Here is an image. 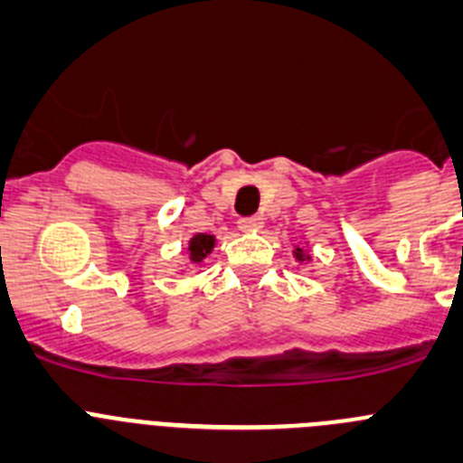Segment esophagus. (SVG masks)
I'll use <instances>...</instances> for the list:
<instances>
[{
    "mask_svg": "<svg viewBox=\"0 0 463 463\" xmlns=\"http://www.w3.org/2000/svg\"><path fill=\"white\" fill-rule=\"evenodd\" d=\"M262 223L260 216H241L240 222H237V226L241 228V231H253V228H258Z\"/></svg>",
    "mask_w": 463,
    "mask_h": 463,
    "instance_id": "1",
    "label": "esophagus"
}]
</instances>
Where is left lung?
<instances>
[{
	"label": "left lung",
	"instance_id": "obj_1",
	"mask_svg": "<svg viewBox=\"0 0 463 463\" xmlns=\"http://www.w3.org/2000/svg\"><path fill=\"white\" fill-rule=\"evenodd\" d=\"M295 256H298V258H302V249H298V251H295Z\"/></svg>",
	"mask_w": 463,
	"mask_h": 463
}]
</instances>
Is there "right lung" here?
I'll return each instance as SVG.
<instances>
[{
  "label": "right lung",
  "instance_id": "right-lung-1",
  "mask_svg": "<svg viewBox=\"0 0 463 463\" xmlns=\"http://www.w3.org/2000/svg\"><path fill=\"white\" fill-rule=\"evenodd\" d=\"M212 247H214V237H212V235H203V232H198V235H195L194 240H191V244H189L191 260L201 262L203 258H205L207 253L212 251Z\"/></svg>",
  "mask_w": 463,
  "mask_h": 463
}]
</instances>
